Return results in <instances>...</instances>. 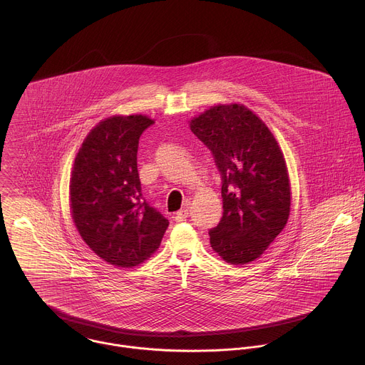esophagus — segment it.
I'll list each match as a JSON object with an SVG mask.
<instances>
[{
  "mask_svg": "<svg viewBox=\"0 0 365 365\" xmlns=\"http://www.w3.org/2000/svg\"><path fill=\"white\" fill-rule=\"evenodd\" d=\"M187 217H188V209H181V210H178V212L175 213L174 220H175V222H182V220H185Z\"/></svg>",
  "mask_w": 365,
  "mask_h": 365,
  "instance_id": "34e87169",
  "label": "esophagus"
}]
</instances>
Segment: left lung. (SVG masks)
<instances>
[{"instance_id": "8db88e82", "label": "left lung", "mask_w": 365, "mask_h": 365, "mask_svg": "<svg viewBox=\"0 0 365 365\" xmlns=\"http://www.w3.org/2000/svg\"><path fill=\"white\" fill-rule=\"evenodd\" d=\"M222 175L223 215L209 230L222 260L242 265L261 257L285 227L291 181L272 132L246 105L217 104L190 120Z\"/></svg>"}]
</instances>
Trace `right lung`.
I'll return each instance as SVG.
<instances>
[{"label":"right lung","mask_w":365,"mask_h":365,"mask_svg":"<svg viewBox=\"0 0 365 365\" xmlns=\"http://www.w3.org/2000/svg\"><path fill=\"white\" fill-rule=\"evenodd\" d=\"M155 119L112 115L83 140L70 178V212L87 246L103 260L132 268L152 257L168 220L142 200L139 138Z\"/></svg>","instance_id":"obj_1"}]
</instances>
